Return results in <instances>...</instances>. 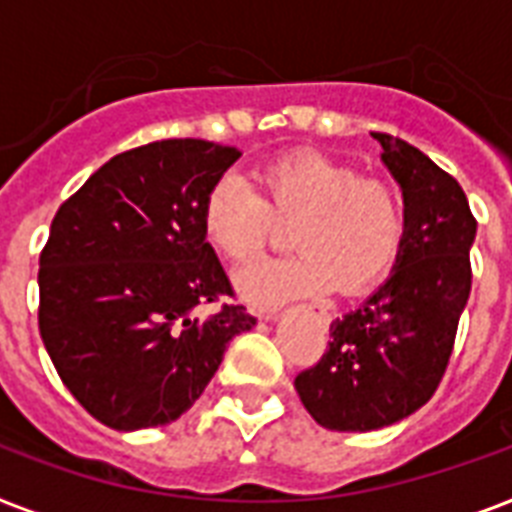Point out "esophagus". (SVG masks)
Masks as SVG:
<instances>
[{
	"instance_id": "34e87169",
	"label": "esophagus",
	"mask_w": 512,
	"mask_h": 512,
	"mask_svg": "<svg viewBox=\"0 0 512 512\" xmlns=\"http://www.w3.org/2000/svg\"><path fill=\"white\" fill-rule=\"evenodd\" d=\"M263 319H265V321H271V319H276V313H263Z\"/></svg>"
}]
</instances>
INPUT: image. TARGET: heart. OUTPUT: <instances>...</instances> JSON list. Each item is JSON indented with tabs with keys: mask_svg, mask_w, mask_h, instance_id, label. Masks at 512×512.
<instances>
[{
	"mask_svg": "<svg viewBox=\"0 0 512 512\" xmlns=\"http://www.w3.org/2000/svg\"><path fill=\"white\" fill-rule=\"evenodd\" d=\"M255 188L239 175L215 180L201 204V228L212 247L244 265L255 260L276 220H295L287 260H265L239 273V292L273 308L289 297L337 289L361 295L380 284L401 257L406 209L396 185L335 156L297 151L263 164Z\"/></svg>",
	"mask_w": 512,
	"mask_h": 512,
	"instance_id": "obj_1",
	"label": "heart"
}]
</instances>
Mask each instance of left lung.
<instances>
[{
	"label": "left lung",
	"instance_id": "1",
	"mask_svg": "<svg viewBox=\"0 0 512 512\" xmlns=\"http://www.w3.org/2000/svg\"><path fill=\"white\" fill-rule=\"evenodd\" d=\"M406 209L404 249L377 292L329 327L316 366L295 377L321 428L369 433L428 404L470 297L476 217L460 183L406 140L374 132Z\"/></svg>",
	"mask_w": 512,
	"mask_h": 512
}]
</instances>
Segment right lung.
<instances>
[{
  "instance_id": "right-lung-1",
  "label": "right lung",
  "mask_w": 512,
  "mask_h": 512,
  "mask_svg": "<svg viewBox=\"0 0 512 512\" xmlns=\"http://www.w3.org/2000/svg\"><path fill=\"white\" fill-rule=\"evenodd\" d=\"M209 140H156L106 162L58 209L39 257V332L60 380L114 430L170 425L225 345L257 319L201 228L204 196L239 159Z\"/></svg>"
}]
</instances>
